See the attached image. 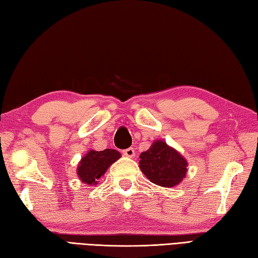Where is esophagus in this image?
<instances>
[{
	"instance_id": "34e87169",
	"label": "esophagus",
	"mask_w": 258,
	"mask_h": 258,
	"mask_svg": "<svg viewBox=\"0 0 258 258\" xmlns=\"http://www.w3.org/2000/svg\"><path fill=\"white\" fill-rule=\"evenodd\" d=\"M123 153L125 156H128V158H134L135 156V150L133 148H128L123 151Z\"/></svg>"
}]
</instances>
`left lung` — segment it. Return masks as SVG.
<instances>
[{"label": "left lung", "mask_w": 258, "mask_h": 258, "mask_svg": "<svg viewBox=\"0 0 258 258\" xmlns=\"http://www.w3.org/2000/svg\"><path fill=\"white\" fill-rule=\"evenodd\" d=\"M139 166L151 182L164 188H173L185 178L186 161L182 154L163 140H156L140 155Z\"/></svg>", "instance_id": "left-lung-1"}]
</instances>
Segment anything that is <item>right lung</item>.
<instances>
[{
    "instance_id": "add662e5",
    "label": "right lung",
    "mask_w": 258,
    "mask_h": 258,
    "mask_svg": "<svg viewBox=\"0 0 258 258\" xmlns=\"http://www.w3.org/2000/svg\"><path fill=\"white\" fill-rule=\"evenodd\" d=\"M118 151L106 149L104 151L89 150L79 161L77 174L79 180L87 185H96L106 171L120 158Z\"/></svg>"
}]
</instances>
